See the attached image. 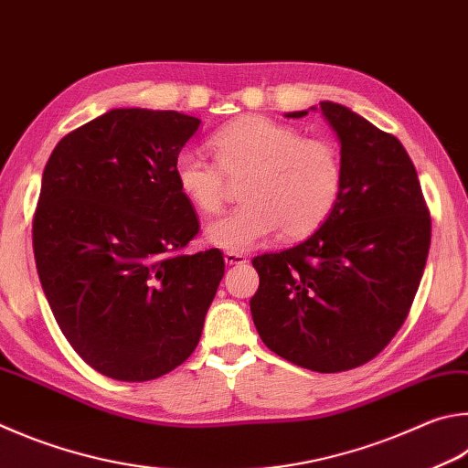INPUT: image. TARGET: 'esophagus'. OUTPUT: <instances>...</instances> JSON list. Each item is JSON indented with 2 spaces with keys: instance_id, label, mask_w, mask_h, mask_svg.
I'll list each match as a JSON object with an SVG mask.
<instances>
[{
  "instance_id": "esophagus-1",
  "label": "esophagus",
  "mask_w": 468,
  "mask_h": 468,
  "mask_svg": "<svg viewBox=\"0 0 468 468\" xmlns=\"http://www.w3.org/2000/svg\"><path fill=\"white\" fill-rule=\"evenodd\" d=\"M248 261V258L243 253H235V251H227L225 253V263L227 266H241V263Z\"/></svg>"
}]
</instances>
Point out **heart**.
I'll use <instances>...</instances> for the list:
<instances>
[{"mask_svg": "<svg viewBox=\"0 0 468 468\" xmlns=\"http://www.w3.org/2000/svg\"><path fill=\"white\" fill-rule=\"evenodd\" d=\"M217 164L194 151L174 161L177 190L202 215L225 207L227 181L239 182L243 205L207 227V239L227 251H250L276 233L286 241L315 233L342 192V159L327 139L303 137L294 126L250 114L210 139Z\"/></svg>", "mask_w": 468, "mask_h": 468, "instance_id": "1", "label": "heart"}]
</instances>
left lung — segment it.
I'll return each instance as SVG.
<instances>
[{
	"label": "left lung",
	"mask_w": 468,
	"mask_h": 468,
	"mask_svg": "<svg viewBox=\"0 0 468 468\" xmlns=\"http://www.w3.org/2000/svg\"><path fill=\"white\" fill-rule=\"evenodd\" d=\"M319 108L342 143V192L307 241L251 260L260 288L250 309L271 352L296 367L342 372L378 356L410 315L431 218L397 137L342 104Z\"/></svg>",
	"instance_id": "obj_1"
}]
</instances>
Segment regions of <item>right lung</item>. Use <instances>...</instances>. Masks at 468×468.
Wrapping results in <instances>:
<instances>
[{
	"label": "right lung",
	"mask_w": 468,
	"mask_h": 468,
	"mask_svg": "<svg viewBox=\"0 0 468 468\" xmlns=\"http://www.w3.org/2000/svg\"><path fill=\"white\" fill-rule=\"evenodd\" d=\"M200 121L116 108L65 134L47 161L32 248L63 335L100 375L143 382L197 350L225 258L200 231L174 161Z\"/></svg>",
	"instance_id": "right-lung-1"
}]
</instances>
